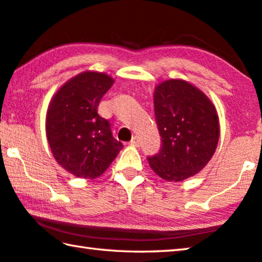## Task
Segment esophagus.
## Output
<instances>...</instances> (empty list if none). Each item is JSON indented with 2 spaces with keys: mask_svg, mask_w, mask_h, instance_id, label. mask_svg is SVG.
Listing matches in <instances>:
<instances>
[{
  "mask_svg": "<svg viewBox=\"0 0 262 262\" xmlns=\"http://www.w3.org/2000/svg\"><path fill=\"white\" fill-rule=\"evenodd\" d=\"M130 144L132 145H134V147H139L140 145V140H139V137L137 136H134L132 139V141H130Z\"/></svg>",
  "mask_w": 262,
  "mask_h": 262,
  "instance_id": "34e87169",
  "label": "esophagus"
}]
</instances>
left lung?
<instances>
[{"label": "left lung", "instance_id": "8db88e82", "mask_svg": "<svg viewBox=\"0 0 262 262\" xmlns=\"http://www.w3.org/2000/svg\"><path fill=\"white\" fill-rule=\"evenodd\" d=\"M154 105L162 148L148 157L150 167L162 179L174 183L199 173L219 144L215 105L200 89L180 78L157 84Z\"/></svg>", "mask_w": 262, "mask_h": 262}]
</instances>
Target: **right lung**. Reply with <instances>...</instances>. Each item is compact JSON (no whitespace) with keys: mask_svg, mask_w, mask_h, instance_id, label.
Listing matches in <instances>:
<instances>
[{"mask_svg":"<svg viewBox=\"0 0 262 262\" xmlns=\"http://www.w3.org/2000/svg\"><path fill=\"white\" fill-rule=\"evenodd\" d=\"M113 83L107 74L86 70L66 82L48 105L46 136L51 151L57 164L77 178H98L122 149L110 122L97 112Z\"/></svg>","mask_w":262,"mask_h":262,"instance_id":"right-lung-1","label":"right lung"}]
</instances>
